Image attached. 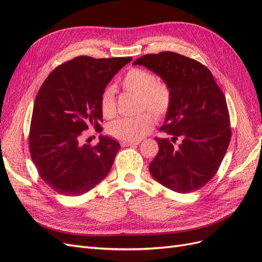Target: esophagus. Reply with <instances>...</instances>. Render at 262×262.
I'll return each instance as SVG.
<instances>
[{"label":"esophagus","instance_id":"esophagus-1","mask_svg":"<svg viewBox=\"0 0 262 262\" xmlns=\"http://www.w3.org/2000/svg\"><path fill=\"white\" fill-rule=\"evenodd\" d=\"M140 143L139 141H136V142H128V141H124V142H122V145H124V146H133V145H138Z\"/></svg>","mask_w":262,"mask_h":262}]
</instances>
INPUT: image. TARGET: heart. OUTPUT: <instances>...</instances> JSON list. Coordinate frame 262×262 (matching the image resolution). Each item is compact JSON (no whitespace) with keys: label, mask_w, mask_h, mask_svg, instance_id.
<instances>
[{"label":"heart","mask_w":262,"mask_h":262,"mask_svg":"<svg viewBox=\"0 0 262 262\" xmlns=\"http://www.w3.org/2000/svg\"><path fill=\"white\" fill-rule=\"evenodd\" d=\"M122 87L128 92L140 95V109H147L155 117L162 118L169 112L171 105L170 89L150 71L134 68L129 70L122 80ZM101 113L106 118H113L116 114L115 90L109 86L100 98ZM154 119L148 113L137 117L119 118L108 125V132L112 137L122 141H138L152 130Z\"/></svg>","instance_id":"obj_1"}]
</instances>
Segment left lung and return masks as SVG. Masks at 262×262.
Segmentation results:
<instances>
[{"label":"left lung","mask_w":262,"mask_h":262,"mask_svg":"<svg viewBox=\"0 0 262 262\" xmlns=\"http://www.w3.org/2000/svg\"><path fill=\"white\" fill-rule=\"evenodd\" d=\"M167 84L171 105L155 138L158 153L149 164L153 178L172 191L189 193L214 177L231 141L226 100L208 68L175 52L145 54L133 62ZM179 139L178 147L173 145Z\"/></svg>","instance_id":"1"}]
</instances>
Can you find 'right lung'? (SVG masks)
Returning <instances> with one entry per match:
<instances>
[{"label": "right lung", "mask_w": 262, "mask_h": 262, "mask_svg": "<svg viewBox=\"0 0 262 262\" xmlns=\"http://www.w3.org/2000/svg\"><path fill=\"white\" fill-rule=\"evenodd\" d=\"M131 57L74 58L54 69L39 90L31 116L29 150L39 176L55 192L86 193L112 169L120 144L100 136L95 146L82 143V132H101L100 98L106 86Z\"/></svg>", "instance_id": "obj_1"}]
</instances>
